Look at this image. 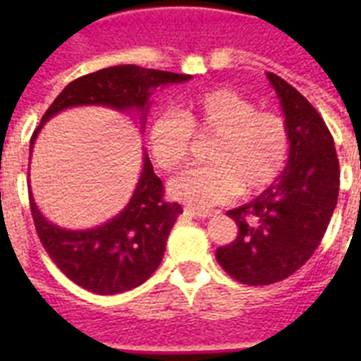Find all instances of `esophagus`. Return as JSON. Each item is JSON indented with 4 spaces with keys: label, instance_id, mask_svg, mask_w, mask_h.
I'll return each mask as SVG.
<instances>
[{
    "label": "esophagus",
    "instance_id": "1",
    "mask_svg": "<svg viewBox=\"0 0 361 361\" xmlns=\"http://www.w3.org/2000/svg\"><path fill=\"white\" fill-rule=\"evenodd\" d=\"M184 213L190 216H195V219H208V216H212V212H204V209L191 208V206H186V208H184Z\"/></svg>",
    "mask_w": 361,
    "mask_h": 361
}]
</instances>
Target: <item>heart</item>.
I'll return each instance as SVG.
<instances>
[{
	"mask_svg": "<svg viewBox=\"0 0 361 361\" xmlns=\"http://www.w3.org/2000/svg\"><path fill=\"white\" fill-rule=\"evenodd\" d=\"M193 139L212 141L204 157L209 164L173 178L170 193L197 208L228 202L237 193H262L280 177L291 149L286 119L257 110L231 88L190 95L180 101L178 114H162L149 124V153L164 171L186 164Z\"/></svg>",
	"mask_w": 361,
	"mask_h": 361,
	"instance_id": "heart-1",
	"label": "heart"
}]
</instances>
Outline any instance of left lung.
Instances as JSON below:
<instances>
[{
	"label": "left lung",
	"instance_id": "obj_1",
	"mask_svg": "<svg viewBox=\"0 0 361 361\" xmlns=\"http://www.w3.org/2000/svg\"><path fill=\"white\" fill-rule=\"evenodd\" d=\"M267 79L280 99L291 137L286 170L251 202L228 212L237 238L216 250L231 279L269 286L304 266L320 245L340 190L333 135L314 106L276 73Z\"/></svg>",
	"mask_w": 361,
	"mask_h": 361
}]
</instances>
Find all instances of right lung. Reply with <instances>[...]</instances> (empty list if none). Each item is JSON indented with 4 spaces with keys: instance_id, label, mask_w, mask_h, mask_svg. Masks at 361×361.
Segmentation results:
<instances>
[{
    "instance_id": "add662e5",
    "label": "right lung",
    "mask_w": 361,
    "mask_h": 361,
    "mask_svg": "<svg viewBox=\"0 0 361 361\" xmlns=\"http://www.w3.org/2000/svg\"><path fill=\"white\" fill-rule=\"evenodd\" d=\"M188 73L119 65L82 75L54 99L30 139V152L43 124L59 111L73 106H106L119 111L135 110L141 130L149 108V97L159 86L190 81ZM30 197V212L39 240L56 266L72 282L97 295H117L141 286L155 273L164 257L166 240L180 204L166 202L161 178L153 173L145 153L141 178L126 208L92 229H63L41 215Z\"/></svg>"
}]
</instances>
